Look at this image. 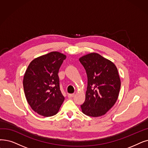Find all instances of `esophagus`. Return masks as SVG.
Instances as JSON below:
<instances>
[{
    "instance_id": "34e87169",
    "label": "esophagus",
    "mask_w": 148,
    "mask_h": 148,
    "mask_svg": "<svg viewBox=\"0 0 148 148\" xmlns=\"http://www.w3.org/2000/svg\"><path fill=\"white\" fill-rule=\"evenodd\" d=\"M74 95H75L74 94H69L68 95V97L69 99H71V98L74 97Z\"/></svg>"
}]
</instances>
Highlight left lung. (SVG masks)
I'll use <instances>...</instances> for the list:
<instances>
[{
    "label": "left lung",
    "instance_id": "left-lung-1",
    "mask_svg": "<svg viewBox=\"0 0 148 148\" xmlns=\"http://www.w3.org/2000/svg\"><path fill=\"white\" fill-rule=\"evenodd\" d=\"M88 77L85 101L81 105L83 114L97 117L105 115L117 101L121 81L114 63L92 53L79 59Z\"/></svg>",
    "mask_w": 148,
    "mask_h": 148
}]
</instances>
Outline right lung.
<instances>
[{"label": "right lung", "mask_w": 148, "mask_h": 148, "mask_svg": "<svg viewBox=\"0 0 148 148\" xmlns=\"http://www.w3.org/2000/svg\"><path fill=\"white\" fill-rule=\"evenodd\" d=\"M66 56L53 51L32 60L24 74L25 97L34 111L44 117L56 115L65 100L59 86V70Z\"/></svg>", "instance_id": "right-lung-1"}]
</instances>
